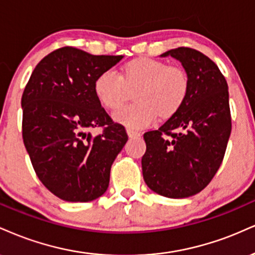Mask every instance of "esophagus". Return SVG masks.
I'll use <instances>...</instances> for the list:
<instances>
[{
  "label": "esophagus",
  "instance_id": "1",
  "mask_svg": "<svg viewBox=\"0 0 255 255\" xmlns=\"http://www.w3.org/2000/svg\"><path fill=\"white\" fill-rule=\"evenodd\" d=\"M127 132H128V136L130 137V138H137V137L140 136V132H138V131L130 130V128H128Z\"/></svg>",
  "mask_w": 255,
  "mask_h": 255
}]
</instances>
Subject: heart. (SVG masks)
<instances>
[{
    "instance_id": "heart-1",
    "label": "heart",
    "mask_w": 255,
    "mask_h": 255,
    "mask_svg": "<svg viewBox=\"0 0 255 255\" xmlns=\"http://www.w3.org/2000/svg\"><path fill=\"white\" fill-rule=\"evenodd\" d=\"M136 104L128 105L113 113V119L130 130L144 128L161 117H169L181 107L188 92V77L179 67L164 62L140 58L125 67L123 76L109 69L97 77L94 92L106 109L115 110L127 100L128 89L136 88Z\"/></svg>"
}]
</instances>
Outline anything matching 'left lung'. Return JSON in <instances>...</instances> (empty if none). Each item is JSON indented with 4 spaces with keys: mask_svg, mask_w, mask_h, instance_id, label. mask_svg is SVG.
Returning <instances> with one entry per match:
<instances>
[{
    "mask_svg": "<svg viewBox=\"0 0 255 255\" xmlns=\"http://www.w3.org/2000/svg\"><path fill=\"white\" fill-rule=\"evenodd\" d=\"M168 56L187 74V97L158 130L144 133L142 172L148 187L160 196L187 198L208 186L223 161L232 132L228 85L199 51L178 47L160 57Z\"/></svg>",
    "mask_w": 255,
    "mask_h": 255,
    "instance_id": "8db88e82",
    "label": "left lung"
}]
</instances>
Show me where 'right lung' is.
<instances>
[{
    "label": "right lung",
    "instance_id": "add662e5",
    "mask_svg": "<svg viewBox=\"0 0 255 255\" xmlns=\"http://www.w3.org/2000/svg\"><path fill=\"white\" fill-rule=\"evenodd\" d=\"M123 56H94L65 46L44 57L22 99V138L39 180L65 202H92L106 192L111 166L128 142L94 92V82ZM104 126L93 136L92 127Z\"/></svg>",
    "mask_w": 255,
    "mask_h": 255
}]
</instances>
